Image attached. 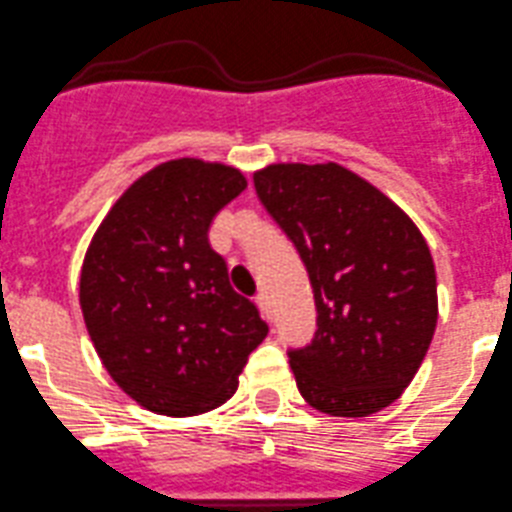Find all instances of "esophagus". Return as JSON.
Here are the masks:
<instances>
[{
    "label": "esophagus",
    "instance_id": "obj_1",
    "mask_svg": "<svg viewBox=\"0 0 512 512\" xmlns=\"http://www.w3.org/2000/svg\"><path fill=\"white\" fill-rule=\"evenodd\" d=\"M256 304H259L261 314H264L266 319H271V309H269V301H266V294H256Z\"/></svg>",
    "mask_w": 512,
    "mask_h": 512
}]
</instances>
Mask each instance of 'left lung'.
<instances>
[{
  "label": "left lung",
  "mask_w": 512,
  "mask_h": 512,
  "mask_svg": "<svg viewBox=\"0 0 512 512\" xmlns=\"http://www.w3.org/2000/svg\"><path fill=\"white\" fill-rule=\"evenodd\" d=\"M261 206L309 274L314 337L289 347L301 397L337 417L392 405L420 369L437 324L430 248L384 193L337 163L269 165Z\"/></svg>",
  "instance_id": "8db88e82"
}]
</instances>
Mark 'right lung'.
<instances>
[{
    "instance_id": "right-lung-1",
    "label": "right lung",
    "mask_w": 512,
    "mask_h": 512,
    "mask_svg": "<svg viewBox=\"0 0 512 512\" xmlns=\"http://www.w3.org/2000/svg\"><path fill=\"white\" fill-rule=\"evenodd\" d=\"M246 188L236 168L180 158L123 193L87 248L80 306L110 377L158 415H201L238 387L269 326L208 243Z\"/></svg>"
}]
</instances>
